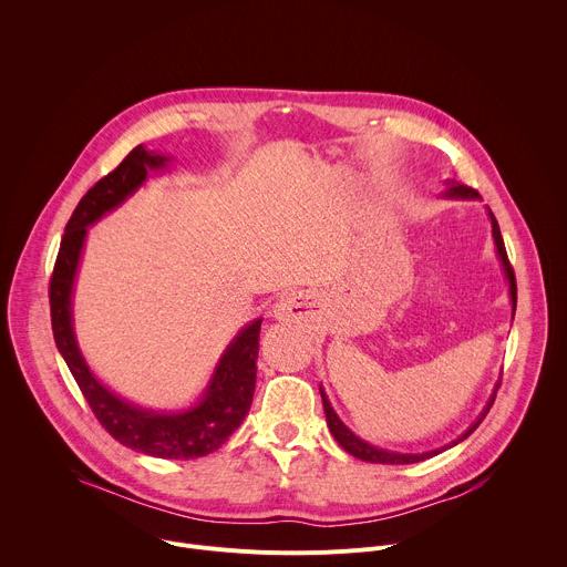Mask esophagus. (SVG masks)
I'll use <instances>...</instances> for the list:
<instances>
[{
    "label": "esophagus",
    "instance_id": "esophagus-1",
    "mask_svg": "<svg viewBox=\"0 0 567 567\" xmlns=\"http://www.w3.org/2000/svg\"><path fill=\"white\" fill-rule=\"evenodd\" d=\"M311 311V298L305 291H289L280 296L274 305V316L278 320H305Z\"/></svg>",
    "mask_w": 567,
    "mask_h": 567
}]
</instances>
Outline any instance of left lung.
<instances>
[{
	"mask_svg": "<svg viewBox=\"0 0 567 567\" xmlns=\"http://www.w3.org/2000/svg\"><path fill=\"white\" fill-rule=\"evenodd\" d=\"M446 197H462V199H477L480 195H477V190H473V188H468V186H462V184H451V188L446 190ZM489 217H492V230H494V241H496V251H498V258H501V262H503V271H505V276H507V280H509V296H512V311L516 313V276H514V269H512V265H509V258H507V251H505V241H503V235H501V226H498V221H496V217H494V213L489 210ZM498 385L501 383H496V390H498ZM496 390H494V394H492V399L487 401V406H484V411L480 413V417H477V422H473L471 426H468V431H464V435H460L453 444H449V446H442V449H435V451H429V453H394V451H385V449H377V446H372V444H368V442H363L361 437H357L341 420H339V415L334 413V409H332V403H330V399H328V394H326V390L320 388V396H322V409H326V417H328V426H330V431H332V435H334V440L350 453V455H354V457H359V460H363V462H374V464H413V462H422V460H426V457H433V455H437V453H442V451H446V449H451V446H455V444H460L462 440H466L477 426H480V422L487 417V413H489V409L494 406V401H496Z\"/></svg>",
	"mask_w": 567,
	"mask_h": 567,
	"instance_id": "left-lung-1",
	"label": "left lung"
}]
</instances>
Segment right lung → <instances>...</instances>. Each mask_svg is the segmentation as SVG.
<instances>
[{
  "mask_svg": "<svg viewBox=\"0 0 567 567\" xmlns=\"http://www.w3.org/2000/svg\"><path fill=\"white\" fill-rule=\"evenodd\" d=\"M168 161V156L152 154L143 145H136L116 171L105 175L78 202L64 226L49 285L51 328L55 346L78 388L83 390L96 420L116 442L152 457L195 460L217 451L245 422L251 409L262 318L254 320L233 339L224 350L199 403L182 413L145 411L107 390L80 354L71 320V291L87 228L143 186L147 171L166 168Z\"/></svg>",
  "mask_w": 567,
  "mask_h": 567,
  "instance_id": "1",
  "label": "right lung"
}]
</instances>
